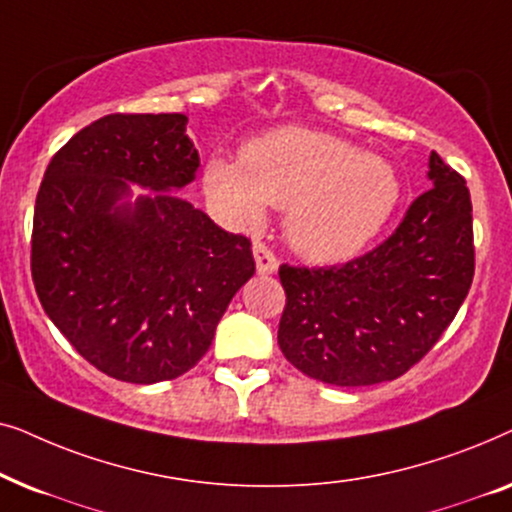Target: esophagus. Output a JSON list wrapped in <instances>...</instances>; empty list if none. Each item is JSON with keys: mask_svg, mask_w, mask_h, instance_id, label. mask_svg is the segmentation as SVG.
Here are the masks:
<instances>
[{"mask_svg": "<svg viewBox=\"0 0 512 512\" xmlns=\"http://www.w3.org/2000/svg\"><path fill=\"white\" fill-rule=\"evenodd\" d=\"M254 261L258 275H275L279 268L275 254L263 242H254Z\"/></svg>", "mask_w": 512, "mask_h": 512, "instance_id": "obj_1", "label": "esophagus"}]
</instances>
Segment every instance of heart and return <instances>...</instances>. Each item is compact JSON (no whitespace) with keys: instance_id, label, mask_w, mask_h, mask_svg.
<instances>
[{"instance_id":"b5f03b06","label":"heart","mask_w":512,"mask_h":512,"mask_svg":"<svg viewBox=\"0 0 512 512\" xmlns=\"http://www.w3.org/2000/svg\"><path fill=\"white\" fill-rule=\"evenodd\" d=\"M202 186L237 228L261 226L268 205L286 207V240L314 263L347 261L366 249L401 200L389 160L298 125L251 139L242 160L212 156Z\"/></svg>"}]
</instances>
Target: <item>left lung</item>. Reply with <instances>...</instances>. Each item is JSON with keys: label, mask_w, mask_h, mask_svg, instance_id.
<instances>
[{"label": "left lung", "mask_w": 512, "mask_h": 512, "mask_svg": "<svg viewBox=\"0 0 512 512\" xmlns=\"http://www.w3.org/2000/svg\"><path fill=\"white\" fill-rule=\"evenodd\" d=\"M431 188L396 233L340 268H291L277 342L300 373L333 387L396 380L436 345L475 270L466 181L429 156Z\"/></svg>", "instance_id": "left-lung-1"}]
</instances>
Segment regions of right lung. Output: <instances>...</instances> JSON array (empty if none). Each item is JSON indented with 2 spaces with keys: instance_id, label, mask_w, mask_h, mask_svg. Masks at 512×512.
I'll list each match as a JSON object with an SVG mask.
<instances>
[{
  "instance_id": "obj_1",
  "label": "right lung",
  "mask_w": 512,
  "mask_h": 512,
  "mask_svg": "<svg viewBox=\"0 0 512 512\" xmlns=\"http://www.w3.org/2000/svg\"><path fill=\"white\" fill-rule=\"evenodd\" d=\"M184 114H111L69 139L41 181L32 279L83 359L116 380H174L207 354L254 277L247 237L174 191L200 156ZM146 194L131 195V186Z\"/></svg>"
}]
</instances>
